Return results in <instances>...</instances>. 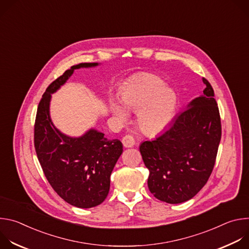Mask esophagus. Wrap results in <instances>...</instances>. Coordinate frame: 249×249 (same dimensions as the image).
I'll return each mask as SVG.
<instances>
[{"label":"esophagus","mask_w":249,"mask_h":249,"mask_svg":"<svg viewBox=\"0 0 249 249\" xmlns=\"http://www.w3.org/2000/svg\"><path fill=\"white\" fill-rule=\"evenodd\" d=\"M122 143L125 148H131L135 145V139L131 135H126L122 139Z\"/></svg>","instance_id":"1"}]
</instances>
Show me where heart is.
I'll list each match as a JSON object with an SVG mask.
<instances>
[{
    "label": "heart",
    "instance_id": "heart-1",
    "mask_svg": "<svg viewBox=\"0 0 249 249\" xmlns=\"http://www.w3.org/2000/svg\"><path fill=\"white\" fill-rule=\"evenodd\" d=\"M163 86L159 78L149 76L128 87L121 93V99L128 109L140 111L139 124L146 133L160 132L174 115L176 94L173 89ZM111 110L121 120L128 117L127 110L117 102H111Z\"/></svg>",
    "mask_w": 249,
    "mask_h": 249
}]
</instances>
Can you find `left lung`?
I'll list each match as a JSON object with an SVG mask.
<instances>
[{
	"mask_svg": "<svg viewBox=\"0 0 249 249\" xmlns=\"http://www.w3.org/2000/svg\"><path fill=\"white\" fill-rule=\"evenodd\" d=\"M203 95L194 98L168 128L140 152L150 171L148 186L159 200L179 204L193 198L214 168L222 125L214 89L203 78Z\"/></svg>",
	"mask_w": 249,
	"mask_h": 249,
	"instance_id": "1",
	"label": "left lung"
}]
</instances>
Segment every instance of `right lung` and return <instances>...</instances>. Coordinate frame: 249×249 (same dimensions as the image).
Returning a JSON list of instances; mask_svg holds the SVG:
<instances>
[{"label":"right lung","instance_id":"obj_1","mask_svg":"<svg viewBox=\"0 0 249 249\" xmlns=\"http://www.w3.org/2000/svg\"><path fill=\"white\" fill-rule=\"evenodd\" d=\"M81 63L52 82L38 104L34 124V147L46 178L55 192L78 208H91L107 197L110 175L123 152L117 139L108 140L94 129L79 138L61 133L49 113L51 93L63 86L80 68L97 66Z\"/></svg>","mask_w":249,"mask_h":249}]
</instances>
